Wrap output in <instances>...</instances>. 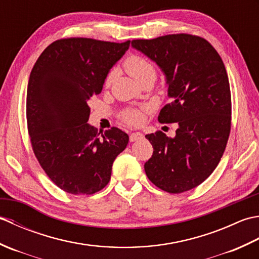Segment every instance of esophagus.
I'll use <instances>...</instances> for the list:
<instances>
[{"label": "esophagus", "instance_id": "esophagus-1", "mask_svg": "<svg viewBox=\"0 0 259 259\" xmlns=\"http://www.w3.org/2000/svg\"><path fill=\"white\" fill-rule=\"evenodd\" d=\"M129 138H130V141H131V142H134V141L140 140V139L144 138V135L140 134V133H133V134L130 135Z\"/></svg>", "mask_w": 259, "mask_h": 259}]
</instances>
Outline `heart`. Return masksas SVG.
I'll return each mask as SVG.
<instances>
[{"instance_id":"obj_1","label":"heart","mask_w":259,"mask_h":259,"mask_svg":"<svg viewBox=\"0 0 259 259\" xmlns=\"http://www.w3.org/2000/svg\"><path fill=\"white\" fill-rule=\"evenodd\" d=\"M124 69L126 72H128L134 79L140 82L144 81L146 79L153 78L156 79L157 72H156V68L149 60H147L146 58L141 57V56H137V54H133V56H129L125 59V61L123 63ZM113 73L110 72L104 83L107 85L111 82L112 80ZM121 120L125 122L126 124L130 125H139L142 123V121L145 119V113H144V109H138V108H129L123 110L120 114Z\"/></svg>"}]
</instances>
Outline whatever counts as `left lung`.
<instances>
[{"label": "left lung", "mask_w": 259, "mask_h": 259, "mask_svg": "<svg viewBox=\"0 0 259 259\" xmlns=\"http://www.w3.org/2000/svg\"><path fill=\"white\" fill-rule=\"evenodd\" d=\"M166 74L168 96L158 121L178 122L175 138L147 135L153 147L145 171L163 191L180 194L203 183L218 166L232 126V96L225 64L206 38L178 33L131 41Z\"/></svg>", "instance_id": "1"}]
</instances>
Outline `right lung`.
Masks as SVG:
<instances>
[{
  "mask_svg": "<svg viewBox=\"0 0 259 259\" xmlns=\"http://www.w3.org/2000/svg\"><path fill=\"white\" fill-rule=\"evenodd\" d=\"M129 46V40L60 38L31 71L26 122L32 149L48 177L68 194L103 189L113 161L128 145L129 136L117 126L98 134L88 123V100L101 92L110 69Z\"/></svg>",
  "mask_w": 259,
  "mask_h": 259,
  "instance_id": "right-lung-1",
  "label": "right lung"
}]
</instances>
